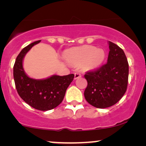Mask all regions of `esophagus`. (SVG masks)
Instances as JSON below:
<instances>
[{
  "label": "esophagus",
  "instance_id": "34e87169",
  "mask_svg": "<svg viewBox=\"0 0 146 146\" xmlns=\"http://www.w3.org/2000/svg\"><path fill=\"white\" fill-rule=\"evenodd\" d=\"M81 77V75H80V73L78 72H75L74 73V79H77V78Z\"/></svg>",
  "mask_w": 146,
  "mask_h": 146
}]
</instances>
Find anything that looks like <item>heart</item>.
<instances>
[{"mask_svg":"<svg viewBox=\"0 0 146 146\" xmlns=\"http://www.w3.org/2000/svg\"><path fill=\"white\" fill-rule=\"evenodd\" d=\"M105 53L103 50L93 46H83L67 50L63 58L67 62L74 66L80 65L84 70L96 69L103 62Z\"/></svg>","mask_w":146,"mask_h":146,"instance_id":"heart-1","label":"heart"}]
</instances>
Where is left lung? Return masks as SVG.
I'll return each instance as SVG.
<instances>
[{"label": "left lung", "mask_w": 146, "mask_h": 146, "mask_svg": "<svg viewBox=\"0 0 146 146\" xmlns=\"http://www.w3.org/2000/svg\"><path fill=\"white\" fill-rule=\"evenodd\" d=\"M107 63L93 71L87 72V86L84 92L88 103L99 109L116 104L126 92L128 80V63L120 47L109 42Z\"/></svg>", "instance_id": "left-lung-1"}]
</instances>
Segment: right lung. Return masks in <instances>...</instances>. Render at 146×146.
Wrapping results in <instances>:
<instances>
[{
    "label": "right lung",
    "instance_id": "right-lung-1",
    "mask_svg": "<svg viewBox=\"0 0 146 146\" xmlns=\"http://www.w3.org/2000/svg\"><path fill=\"white\" fill-rule=\"evenodd\" d=\"M40 41L31 43L22 50L13 66V78L15 88L22 100L37 110L48 111L62 102L67 88L73 80L74 75H53L42 80L33 79L27 76L22 66L23 59L29 50Z\"/></svg>",
    "mask_w": 146,
    "mask_h": 146
}]
</instances>
